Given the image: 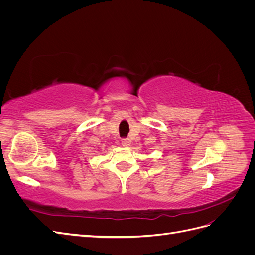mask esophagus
Segmentation results:
<instances>
[{
  "label": "esophagus",
  "instance_id": "esophagus-1",
  "mask_svg": "<svg viewBox=\"0 0 255 255\" xmlns=\"http://www.w3.org/2000/svg\"><path fill=\"white\" fill-rule=\"evenodd\" d=\"M121 143H122L123 146H129L130 140L128 139V138H123V139L121 140Z\"/></svg>",
  "mask_w": 255,
  "mask_h": 255
}]
</instances>
